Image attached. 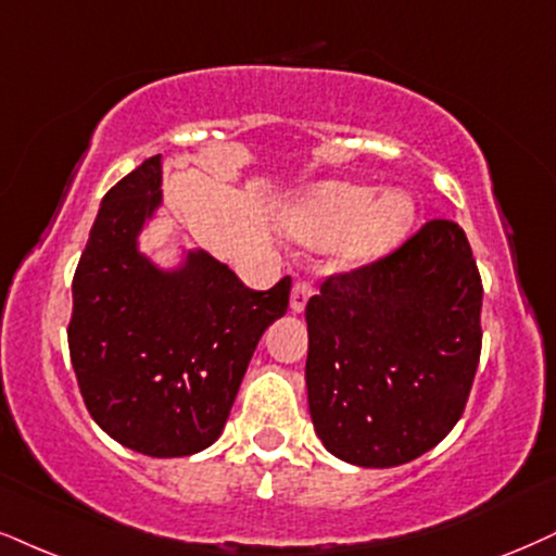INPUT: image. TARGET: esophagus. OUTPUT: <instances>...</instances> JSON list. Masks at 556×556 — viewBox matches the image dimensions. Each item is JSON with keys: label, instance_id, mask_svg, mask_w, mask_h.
Instances as JSON below:
<instances>
[{"label": "esophagus", "instance_id": "esophagus-1", "mask_svg": "<svg viewBox=\"0 0 556 556\" xmlns=\"http://www.w3.org/2000/svg\"><path fill=\"white\" fill-rule=\"evenodd\" d=\"M314 293V286L309 283V280H296L291 289V309L293 312H304L306 301H309V296Z\"/></svg>", "mask_w": 556, "mask_h": 556}]
</instances>
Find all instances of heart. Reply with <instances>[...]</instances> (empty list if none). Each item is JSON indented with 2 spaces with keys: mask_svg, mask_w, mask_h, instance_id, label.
I'll return each instance as SVG.
<instances>
[{
  "mask_svg": "<svg viewBox=\"0 0 556 556\" xmlns=\"http://www.w3.org/2000/svg\"><path fill=\"white\" fill-rule=\"evenodd\" d=\"M413 224V203L402 193L376 198L371 188L327 182L314 188L286 218L289 231L309 242L338 239L340 260L361 265L383 255Z\"/></svg>",
  "mask_w": 556,
  "mask_h": 556,
  "instance_id": "heart-1",
  "label": "heart"
}]
</instances>
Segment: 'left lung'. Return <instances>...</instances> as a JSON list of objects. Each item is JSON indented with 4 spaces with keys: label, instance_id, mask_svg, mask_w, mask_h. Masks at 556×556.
<instances>
[{
    "label": "left lung",
    "instance_id": "obj_1",
    "mask_svg": "<svg viewBox=\"0 0 556 556\" xmlns=\"http://www.w3.org/2000/svg\"><path fill=\"white\" fill-rule=\"evenodd\" d=\"M309 413L325 448L387 469L441 443L482 353V278L456 222L430 218L396 250L321 280L306 304Z\"/></svg>",
    "mask_w": 556,
    "mask_h": 556
}]
</instances>
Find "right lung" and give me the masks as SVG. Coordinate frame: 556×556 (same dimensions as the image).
I'll return each instance as SVG.
<instances>
[{
	"instance_id": "add662e5",
	"label": "right lung",
	"mask_w": 556,
	"mask_h": 556,
	"mask_svg": "<svg viewBox=\"0 0 556 556\" xmlns=\"http://www.w3.org/2000/svg\"><path fill=\"white\" fill-rule=\"evenodd\" d=\"M160 182L156 154L102 198L72 280L68 353L92 420L126 448L169 458L222 435L260 338L289 309L291 278L252 291L205 252L156 270L136 235Z\"/></svg>"
}]
</instances>
